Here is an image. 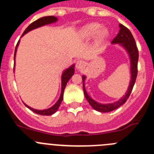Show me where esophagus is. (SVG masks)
<instances>
[{"label":"esophagus","mask_w":154,"mask_h":154,"mask_svg":"<svg viewBox=\"0 0 154 154\" xmlns=\"http://www.w3.org/2000/svg\"><path fill=\"white\" fill-rule=\"evenodd\" d=\"M85 65H86V63H85L83 60H78L75 63V67L78 70H81L85 67Z\"/></svg>","instance_id":"obj_1"}]
</instances>
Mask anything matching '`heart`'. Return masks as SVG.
I'll return each mask as SVG.
<instances>
[{
    "label": "heart",
    "instance_id": "1",
    "mask_svg": "<svg viewBox=\"0 0 154 154\" xmlns=\"http://www.w3.org/2000/svg\"><path fill=\"white\" fill-rule=\"evenodd\" d=\"M81 36L84 38H91L96 36V38L99 41L105 40L108 36L109 32L108 29L102 27L101 24L98 23H91L85 25L81 29Z\"/></svg>",
    "mask_w": 154,
    "mask_h": 154
}]
</instances>
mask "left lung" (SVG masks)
Segmentation results:
<instances>
[{
    "label": "left lung",
    "instance_id": "left-lung-1",
    "mask_svg": "<svg viewBox=\"0 0 154 154\" xmlns=\"http://www.w3.org/2000/svg\"><path fill=\"white\" fill-rule=\"evenodd\" d=\"M120 30L115 39L111 41L112 44H119L122 47L125 49L127 53H128L131 60V81L129 83V86L128 88V91H126L125 94L121 99L115 102L111 103V104H101L94 100H93L87 93L86 90L85 88V76L82 75L83 81V91H84L85 97L86 98L87 101L90 104L91 107L96 111L100 112H110L113 110L119 108L120 106L125 104L127 101L128 98H129L130 94L131 93L133 87L134 85V83L136 82L137 75V63H138V49L137 47L136 43H135L134 38L133 35L131 33V31L122 24H119Z\"/></svg>",
    "mask_w": 154,
    "mask_h": 154
}]
</instances>
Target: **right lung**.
I'll return each instance as SVG.
<instances>
[{
  "label": "right lung",
  "instance_id": "add662e5",
  "mask_svg": "<svg viewBox=\"0 0 154 154\" xmlns=\"http://www.w3.org/2000/svg\"><path fill=\"white\" fill-rule=\"evenodd\" d=\"M58 20V18L56 17L53 16H47V17H43L39 18V19L36 20V21L33 22L31 24H29L28 26V27L25 29V31L23 32V33L22 34L23 36L24 34H26V33L29 32L30 30H33V29H36V28L40 27L42 26H44V25L46 24H49V23H53L56 22ZM20 43V40L18 41L17 44L16 48H15V52H14V60H15V56H16V53L17 50V47L18 45ZM15 66V64H14ZM75 64H73L72 66H71L70 67H69L68 69H66V70H64V72H63V75H62V89H61V94H60V97L59 98L56 103L53 106H52L51 108H47V109H44V110H36V109H33V108H30L29 106H28L27 105L24 104L28 108L31 110V111H33V112L36 113L38 115H53L54 113L56 112L59 108H60V105L61 104L62 101L63 99V93H64V90L65 88H66V85L67 84L68 81L71 79L72 76L74 75L75 72Z\"/></svg>",
  "mask_w": 154,
  "mask_h": 154
}]
</instances>
